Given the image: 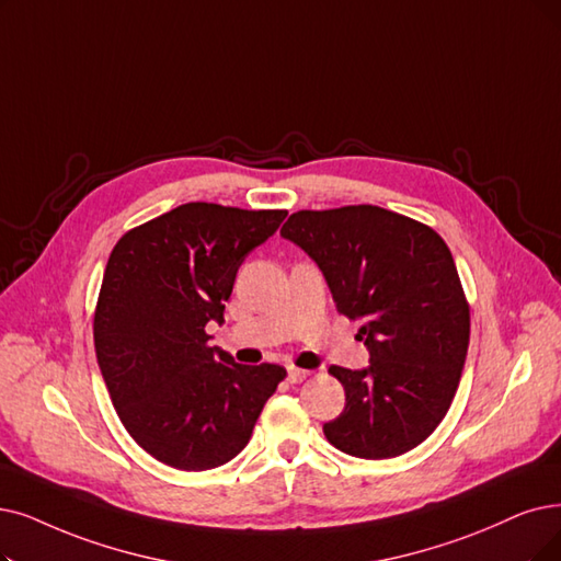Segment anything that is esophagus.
<instances>
[{"instance_id":"esophagus-1","label":"esophagus","mask_w":561,"mask_h":561,"mask_svg":"<svg viewBox=\"0 0 561 561\" xmlns=\"http://www.w3.org/2000/svg\"><path fill=\"white\" fill-rule=\"evenodd\" d=\"M310 373L308 370H304V368H287V379L293 385H299V382H304V379L308 377Z\"/></svg>"}]
</instances>
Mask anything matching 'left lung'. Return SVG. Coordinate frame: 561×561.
Here are the masks:
<instances>
[{
  "label": "left lung",
  "instance_id": "1",
  "mask_svg": "<svg viewBox=\"0 0 561 561\" xmlns=\"http://www.w3.org/2000/svg\"><path fill=\"white\" fill-rule=\"evenodd\" d=\"M280 237L318 264L339 312L364 322L368 366L329 368L345 410L324 423L327 439L366 460L408 454L449 412L467 356L469 306L449 245L373 205L297 211Z\"/></svg>",
  "mask_w": 561,
  "mask_h": 561
}]
</instances>
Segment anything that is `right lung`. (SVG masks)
I'll use <instances>...</instances> for the list:
<instances>
[{
    "label": "right lung",
    "mask_w": 561,
    "mask_h": 561,
    "mask_svg": "<svg viewBox=\"0 0 561 561\" xmlns=\"http://www.w3.org/2000/svg\"><path fill=\"white\" fill-rule=\"evenodd\" d=\"M287 211L188 203L126 232L110 253L94 316L101 375L147 454L186 472L230 462L285 368L211 347L239 266Z\"/></svg>",
    "instance_id": "obj_1"
}]
</instances>
